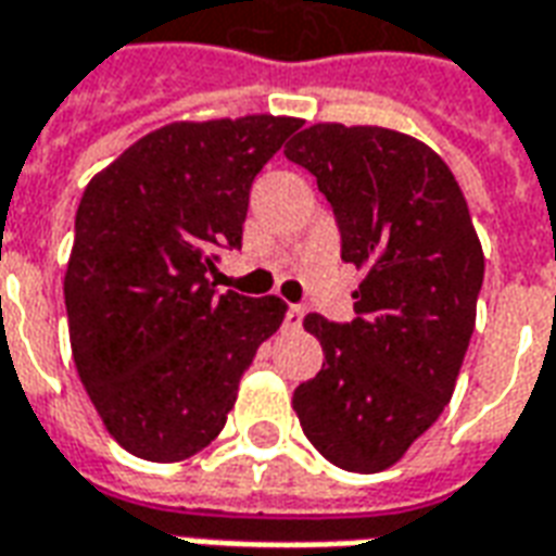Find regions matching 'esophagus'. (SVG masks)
<instances>
[{
	"label": "esophagus",
	"instance_id": "obj_1",
	"mask_svg": "<svg viewBox=\"0 0 556 556\" xmlns=\"http://www.w3.org/2000/svg\"><path fill=\"white\" fill-rule=\"evenodd\" d=\"M303 325V306H289L286 309V327L289 330H298Z\"/></svg>",
	"mask_w": 556,
	"mask_h": 556
}]
</instances>
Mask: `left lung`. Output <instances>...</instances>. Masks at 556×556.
Wrapping results in <instances>:
<instances>
[{
    "label": "left lung",
    "instance_id": "1",
    "mask_svg": "<svg viewBox=\"0 0 556 556\" xmlns=\"http://www.w3.org/2000/svg\"><path fill=\"white\" fill-rule=\"evenodd\" d=\"M286 157L313 172L333 207L342 262L366 270L351 325L303 318L325 363L291 405L327 462L378 473L453 399L477 325L482 247L450 166L408 134L313 125Z\"/></svg>",
    "mask_w": 556,
    "mask_h": 556
}]
</instances>
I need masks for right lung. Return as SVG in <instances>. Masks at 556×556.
I'll list each match as a JSON object with an SVG mask.
<instances>
[{
    "label": "right lung",
    "instance_id": "obj_1",
    "mask_svg": "<svg viewBox=\"0 0 556 556\" xmlns=\"http://www.w3.org/2000/svg\"><path fill=\"white\" fill-rule=\"evenodd\" d=\"M301 127L289 115L172 122L98 172L79 199L65 270L71 351L103 426L146 462L217 438L277 294H219V247H241L250 187Z\"/></svg>",
    "mask_w": 556,
    "mask_h": 556
}]
</instances>
